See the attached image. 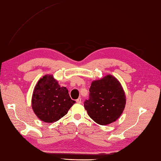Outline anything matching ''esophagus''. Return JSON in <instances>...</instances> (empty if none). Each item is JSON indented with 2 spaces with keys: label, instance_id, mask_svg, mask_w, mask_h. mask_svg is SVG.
<instances>
[{
  "label": "esophagus",
  "instance_id": "obj_1",
  "mask_svg": "<svg viewBox=\"0 0 161 161\" xmlns=\"http://www.w3.org/2000/svg\"><path fill=\"white\" fill-rule=\"evenodd\" d=\"M76 103H81V98H78L77 99H76Z\"/></svg>",
  "mask_w": 161,
  "mask_h": 161
}]
</instances>
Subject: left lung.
<instances>
[{
	"label": "left lung",
	"mask_w": 161,
	"mask_h": 161,
	"mask_svg": "<svg viewBox=\"0 0 161 161\" xmlns=\"http://www.w3.org/2000/svg\"><path fill=\"white\" fill-rule=\"evenodd\" d=\"M125 95L119 80L112 75L92 82L89 97L84 102L85 110L95 123L106 125L114 122L122 114Z\"/></svg>",
	"instance_id": "left-lung-1"
}]
</instances>
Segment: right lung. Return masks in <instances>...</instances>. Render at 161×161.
<instances>
[{
    "mask_svg": "<svg viewBox=\"0 0 161 161\" xmlns=\"http://www.w3.org/2000/svg\"><path fill=\"white\" fill-rule=\"evenodd\" d=\"M76 103L66 87H61L53 76L45 75L34 88L32 106L36 115L45 123L56 122Z\"/></svg>",
    "mask_w": 161,
    "mask_h": 161,
    "instance_id": "obj_1",
    "label": "right lung"
}]
</instances>
